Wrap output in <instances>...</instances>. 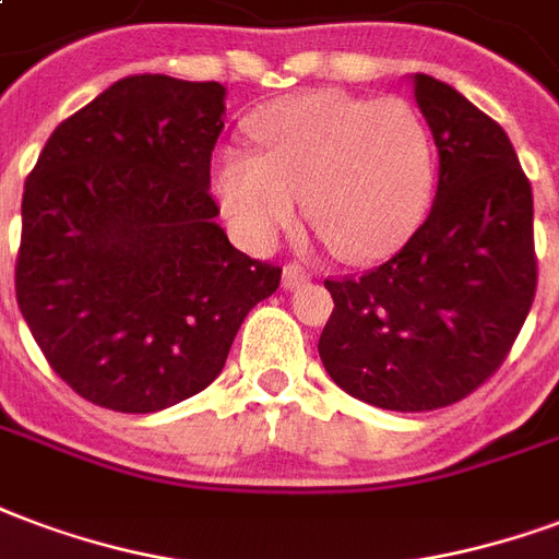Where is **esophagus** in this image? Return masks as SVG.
I'll use <instances>...</instances> for the list:
<instances>
[{
  "mask_svg": "<svg viewBox=\"0 0 559 559\" xmlns=\"http://www.w3.org/2000/svg\"><path fill=\"white\" fill-rule=\"evenodd\" d=\"M308 278H311V275H308L299 263H287V266H284V290H296V287H301Z\"/></svg>",
  "mask_w": 559,
  "mask_h": 559,
  "instance_id": "obj_1",
  "label": "esophagus"
}]
</instances>
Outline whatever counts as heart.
<instances>
[{
  "label": "heart",
  "instance_id": "b5f03b06",
  "mask_svg": "<svg viewBox=\"0 0 559 559\" xmlns=\"http://www.w3.org/2000/svg\"><path fill=\"white\" fill-rule=\"evenodd\" d=\"M260 144L225 147L213 189L251 248H266L305 216L346 260L388 258L427 213L432 192L429 132L406 100H364L311 91L254 115Z\"/></svg>",
  "mask_w": 559,
  "mask_h": 559
}]
</instances>
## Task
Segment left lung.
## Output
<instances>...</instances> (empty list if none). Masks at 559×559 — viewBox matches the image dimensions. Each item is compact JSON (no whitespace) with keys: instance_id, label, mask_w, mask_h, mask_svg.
<instances>
[{"instance_id":"1","label":"left lung","mask_w":559,"mask_h":559,"mask_svg":"<svg viewBox=\"0 0 559 559\" xmlns=\"http://www.w3.org/2000/svg\"><path fill=\"white\" fill-rule=\"evenodd\" d=\"M415 100L438 147L432 210L382 266L325 281L334 311L320 334L334 382L391 412L474 394L536 296L533 192L507 132L427 73H415Z\"/></svg>"}]
</instances>
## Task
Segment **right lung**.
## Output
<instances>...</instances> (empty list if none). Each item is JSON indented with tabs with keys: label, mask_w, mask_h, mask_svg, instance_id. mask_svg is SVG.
Returning <instances> with one entry per match:
<instances>
[{
	"label": "right lung",
	"mask_w": 559,
	"mask_h": 559,
	"mask_svg": "<svg viewBox=\"0 0 559 559\" xmlns=\"http://www.w3.org/2000/svg\"><path fill=\"white\" fill-rule=\"evenodd\" d=\"M225 85L127 76L61 121L23 192L16 305L88 403L151 415L213 382L281 269L216 225Z\"/></svg>",
	"instance_id": "right-lung-1"
}]
</instances>
